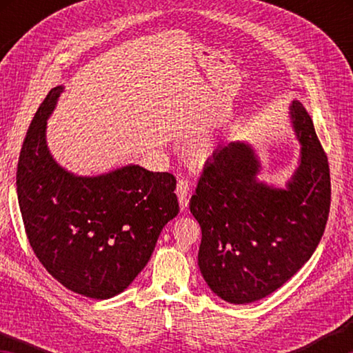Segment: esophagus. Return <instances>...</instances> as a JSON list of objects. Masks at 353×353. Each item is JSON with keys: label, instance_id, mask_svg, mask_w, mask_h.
Here are the masks:
<instances>
[{"label": "esophagus", "instance_id": "obj_1", "mask_svg": "<svg viewBox=\"0 0 353 353\" xmlns=\"http://www.w3.org/2000/svg\"><path fill=\"white\" fill-rule=\"evenodd\" d=\"M176 194L179 198V205H181V210H187L188 207V194H190V183L185 179H179Z\"/></svg>", "mask_w": 353, "mask_h": 353}]
</instances>
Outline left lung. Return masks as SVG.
Here are the masks:
<instances>
[{
	"instance_id": "left-lung-1",
	"label": "left lung",
	"mask_w": 353,
	"mask_h": 353,
	"mask_svg": "<svg viewBox=\"0 0 353 353\" xmlns=\"http://www.w3.org/2000/svg\"><path fill=\"white\" fill-rule=\"evenodd\" d=\"M290 119L302 148L285 187L260 181L255 149L232 141L213 152L191 196L190 212L202 230L201 274L229 303H250L279 290L324 235L332 194L327 155L301 101H291Z\"/></svg>"
}]
</instances>
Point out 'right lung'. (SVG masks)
<instances>
[{
	"instance_id": "add662e5",
	"label": "right lung",
	"mask_w": 353,
	"mask_h": 353,
	"mask_svg": "<svg viewBox=\"0 0 353 353\" xmlns=\"http://www.w3.org/2000/svg\"><path fill=\"white\" fill-rule=\"evenodd\" d=\"M63 85L46 94L23 141L17 193L28 240L45 270L65 288L110 299L134 282L160 232L177 216L176 177L126 165L77 176L59 165L46 121Z\"/></svg>"
}]
</instances>
